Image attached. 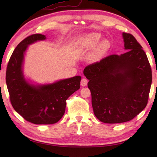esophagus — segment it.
I'll list each match as a JSON object with an SVG mask.
<instances>
[{"label":"esophagus","mask_w":157,"mask_h":157,"mask_svg":"<svg viewBox=\"0 0 157 157\" xmlns=\"http://www.w3.org/2000/svg\"><path fill=\"white\" fill-rule=\"evenodd\" d=\"M81 86H86L88 84V79H86V78H82L81 79Z\"/></svg>","instance_id":"esophagus-1"}]
</instances>
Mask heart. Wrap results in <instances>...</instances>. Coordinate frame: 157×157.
Wrapping results in <instances>:
<instances>
[{
	"label": "heart",
	"mask_w": 157,
	"mask_h": 157,
	"mask_svg": "<svg viewBox=\"0 0 157 157\" xmlns=\"http://www.w3.org/2000/svg\"><path fill=\"white\" fill-rule=\"evenodd\" d=\"M100 39H101V37H100V36L98 34H92L88 37V45L90 47H94V46L98 43ZM109 46L110 44L107 40H103L96 46L93 57L95 59L101 57V56L104 54V52H105L109 49Z\"/></svg>",
	"instance_id": "b5f03b06"
}]
</instances>
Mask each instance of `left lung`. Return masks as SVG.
Returning <instances> with one entry per match:
<instances>
[{
	"instance_id": "obj_1",
	"label": "left lung",
	"mask_w": 157,
	"mask_h": 157,
	"mask_svg": "<svg viewBox=\"0 0 157 157\" xmlns=\"http://www.w3.org/2000/svg\"><path fill=\"white\" fill-rule=\"evenodd\" d=\"M125 48L86 67L94 114L106 123L130 121L147 105L152 69L142 46L133 35L123 33Z\"/></svg>"
}]
</instances>
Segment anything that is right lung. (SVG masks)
<instances>
[{"mask_svg":"<svg viewBox=\"0 0 157 157\" xmlns=\"http://www.w3.org/2000/svg\"><path fill=\"white\" fill-rule=\"evenodd\" d=\"M45 39L44 35L35 34L23 40L13 51L6 71V83L13 109L26 121L36 125L58 122L65 113L67 99L80 88V76L37 87L25 80L21 67L28 45Z\"/></svg>","mask_w":157,"mask_h":157,"instance_id":"obj_1","label":"right lung"}]
</instances>
